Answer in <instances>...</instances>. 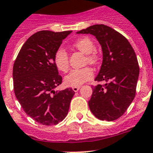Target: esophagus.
Masks as SVG:
<instances>
[{
	"mask_svg": "<svg viewBox=\"0 0 153 153\" xmlns=\"http://www.w3.org/2000/svg\"><path fill=\"white\" fill-rule=\"evenodd\" d=\"M80 88H81L80 86H74V87H72V89H73V91H74V92H78L79 89H80Z\"/></svg>",
	"mask_w": 153,
	"mask_h": 153,
	"instance_id": "esophagus-1",
	"label": "esophagus"
}]
</instances>
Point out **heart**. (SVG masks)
Wrapping results in <instances>:
<instances>
[{"mask_svg": "<svg viewBox=\"0 0 153 153\" xmlns=\"http://www.w3.org/2000/svg\"><path fill=\"white\" fill-rule=\"evenodd\" d=\"M74 47L86 54L87 61L91 65H95L98 61V56L94 51V43L88 37L81 38L75 41ZM54 63L58 70L66 72L68 70V55L63 48H59L54 55ZM93 77V71L88 67L81 69H73L65 78V83L69 86H81L83 83L90 80Z\"/></svg>", "mask_w": 153, "mask_h": 153, "instance_id": "heart-1", "label": "heart"}]
</instances>
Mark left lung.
<instances>
[{
	"instance_id": "8db88e82",
	"label": "left lung",
	"mask_w": 153,
	"mask_h": 153,
	"mask_svg": "<svg viewBox=\"0 0 153 153\" xmlns=\"http://www.w3.org/2000/svg\"><path fill=\"white\" fill-rule=\"evenodd\" d=\"M91 34L100 44L102 62L95 80L104 81L92 88L88 106L101 120L112 121L121 117L135 96L139 67L134 51L128 39L114 29L96 24L77 32Z\"/></svg>"
}]
</instances>
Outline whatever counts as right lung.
Listing matches in <instances>:
<instances>
[{
    "instance_id": "right-lung-1",
    "label": "right lung",
    "mask_w": 153,
    "mask_h": 153,
    "mask_svg": "<svg viewBox=\"0 0 153 153\" xmlns=\"http://www.w3.org/2000/svg\"><path fill=\"white\" fill-rule=\"evenodd\" d=\"M71 32H37L23 44L14 64L15 96L27 115L43 125L62 121L74 95L71 88L55 91L62 82L55 53Z\"/></svg>"
}]
</instances>
